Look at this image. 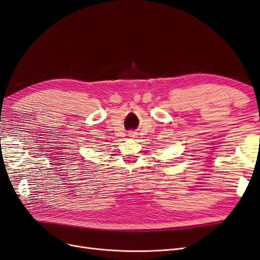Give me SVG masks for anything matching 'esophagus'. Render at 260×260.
I'll return each instance as SVG.
<instances>
[{
  "label": "esophagus",
  "mask_w": 260,
  "mask_h": 260,
  "mask_svg": "<svg viewBox=\"0 0 260 260\" xmlns=\"http://www.w3.org/2000/svg\"><path fill=\"white\" fill-rule=\"evenodd\" d=\"M129 136H130V137H135V133H133V132H130V133H129Z\"/></svg>",
  "instance_id": "obj_1"
}]
</instances>
